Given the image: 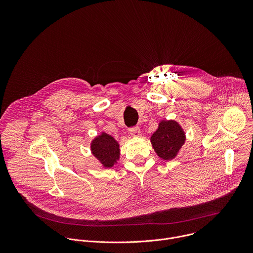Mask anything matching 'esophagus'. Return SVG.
<instances>
[{
	"label": "esophagus",
	"instance_id": "esophagus-1",
	"mask_svg": "<svg viewBox=\"0 0 253 253\" xmlns=\"http://www.w3.org/2000/svg\"><path fill=\"white\" fill-rule=\"evenodd\" d=\"M129 132L132 136H140L141 135V130L139 127H133V128H130L129 129Z\"/></svg>",
	"mask_w": 253,
	"mask_h": 253
}]
</instances>
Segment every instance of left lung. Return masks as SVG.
<instances>
[{"label":"left lung","instance_id":"1","mask_svg":"<svg viewBox=\"0 0 253 253\" xmlns=\"http://www.w3.org/2000/svg\"><path fill=\"white\" fill-rule=\"evenodd\" d=\"M185 140L183 128L175 120L160 121L157 130L150 138L154 151L163 160L174 159Z\"/></svg>","mask_w":253,"mask_h":253}]
</instances>
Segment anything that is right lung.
I'll use <instances>...</instances> for the list:
<instances>
[{"label":"right lung","instance_id":"1","mask_svg":"<svg viewBox=\"0 0 253 253\" xmlns=\"http://www.w3.org/2000/svg\"><path fill=\"white\" fill-rule=\"evenodd\" d=\"M91 152L104 168H111L120 157L119 143L111 135L102 132L92 140Z\"/></svg>","mask_w":253,"mask_h":253}]
</instances>
